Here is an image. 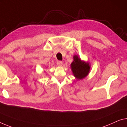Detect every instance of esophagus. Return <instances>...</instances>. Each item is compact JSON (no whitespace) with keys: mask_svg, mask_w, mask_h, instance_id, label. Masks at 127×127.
I'll return each instance as SVG.
<instances>
[{"mask_svg":"<svg viewBox=\"0 0 127 127\" xmlns=\"http://www.w3.org/2000/svg\"><path fill=\"white\" fill-rule=\"evenodd\" d=\"M62 64H63V63H62V62L61 61H58L57 62V65L58 66H61L62 65Z\"/></svg>","mask_w":127,"mask_h":127,"instance_id":"1","label":"esophagus"}]
</instances>
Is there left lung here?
I'll list each match as a JSON object with an SVG mask.
<instances>
[{
	"instance_id": "obj_1",
	"label": "left lung",
	"mask_w": 127,
	"mask_h": 127,
	"mask_svg": "<svg viewBox=\"0 0 127 127\" xmlns=\"http://www.w3.org/2000/svg\"><path fill=\"white\" fill-rule=\"evenodd\" d=\"M73 74L78 79H82L88 74L90 67L88 63L82 62L77 56L74 57V61L71 64Z\"/></svg>"
}]
</instances>
